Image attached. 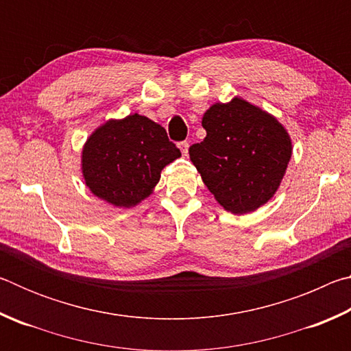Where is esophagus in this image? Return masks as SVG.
<instances>
[{
    "mask_svg": "<svg viewBox=\"0 0 351 351\" xmlns=\"http://www.w3.org/2000/svg\"><path fill=\"white\" fill-rule=\"evenodd\" d=\"M178 147H180V150H181V153L184 154V156H187V153H189V142L187 141H182V142H180V144H178Z\"/></svg>",
    "mask_w": 351,
    "mask_h": 351,
    "instance_id": "1",
    "label": "esophagus"
}]
</instances>
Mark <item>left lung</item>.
Listing matches in <instances>:
<instances>
[{
	"label": "left lung",
	"instance_id": "8db88e82",
	"mask_svg": "<svg viewBox=\"0 0 351 351\" xmlns=\"http://www.w3.org/2000/svg\"><path fill=\"white\" fill-rule=\"evenodd\" d=\"M206 138L190 161L226 210L241 215L274 197L293 153L287 130L269 112L234 97L203 116Z\"/></svg>",
	"mask_w": 351,
	"mask_h": 351
}]
</instances>
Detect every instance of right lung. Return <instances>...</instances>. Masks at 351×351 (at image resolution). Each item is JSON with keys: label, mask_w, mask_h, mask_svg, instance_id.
Returning a JSON list of instances; mask_svg holds the SVG:
<instances>
[{"label": "right lung", "mask_w": 351, "mask_h": 351, "mask_svg": "<svg viewBox=\"0 0 351 351\" xmlns=\"http://www.w3.org/2000/svg\"><path fill=\"white\" fill-rule=\"evenodd\" d=\"M180 156L165 130L136 112L111 119L88 138L82 173L97 198L116 207H133L153 192L165 165Z\"/></svg>", "instance_id": "1"}]
</instances>
